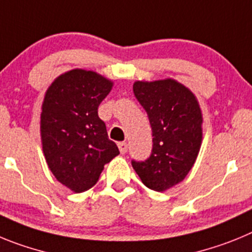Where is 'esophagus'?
<instances>
[{
	"mask_svg": "<svg viewBox=\"0 0 252 252\" xmlns=\"http://www.w3.org/2000/svg\"><path fill=\"white\" fill-rule=\"evenodd\" d=\"M118 148H119L122 154H126L128 152V144L126 142H119L118 143Z\"/></svg>",
	"mask_w": 252,
	"mask_h": 252,
	"instance_id": "esophagus-1",
	"label": "esophagus"
}]
</instances>
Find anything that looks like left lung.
Here are the masks:
<instances>
[{
  "mask_svg": "<svg viewBox=\"0 0 252 252\" xmlns=\"http://www.w3.org/2000/svg\"><path fill=\"white\" fill-rule=\"evenodd\" d=\"M135 98L148 114L153 135L149 158L131 165L142 182L162 192L185 180L202 142V113L189 89L173 79L135 81Z\"/></svg>",
  "mask_w": 252,
  "mask_h": 252,
  "instance_id": "left-lung-1",
  "label": "left lung"
}]
</instances>
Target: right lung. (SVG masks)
Segmentation results:
<instances>
[{
	"instance_id": "obj_1",
	"label": "right lung",
	"mask_w": 252,
	"mask_h": 252,
	"mask_svg": "<svg viewBox=\"0 0 252 252\" xmlns=\"http://www.w3.org/2000/svg\"><path fill=\"white\" fill-rule=\"evenodd\" d=\"M113 83L94 71L74 69L54 80L41 113L42 151L56 180L71 191H88L104 165L119 154L98 115Z\"/></svg>"
}]
</instances>
